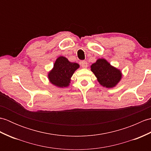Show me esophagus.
<instances>
[{
	"instance_id": "esophagus-1",
	"label": "esophagus",
	"mask_w": 151,
	"mask_h": 151,
	"mask_svg": "<svg viewBox=\"0 0 151 151\" xmlns=\"http://www.w3.org/2000/svg\"><path fill=\"white\" fill-rule=\"evenodd\" d=\"M81 64L83 68H86L88 67V62L86 61H82L81 62Z\"/></svg>"
}]
</instances>
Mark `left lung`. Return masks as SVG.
Listing matches in <instances>:
<instances>
[{
	"mask_svg": "<svg viewBox=\"0 0 151 151\" xmlns=\"http://www.w3.org/2000/svg\"><path fill=\"white\" fill-rule=\"evenodd\" d=\"M91 70L100 84L107 88H114L122 77L121 70L111 66L104 59H98L91 65Z\"/></svg>",
	"mask_w": 151,
	"mask_h": 151,
	"instance_id": "left-lung-1",
	"label": "left lung"
}]
</instances>
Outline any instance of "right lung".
Returning a JSON list of instances; mask_svg holds the SVG:
<instances>
[{
	"mask_svg": "<svg viewBox=\"0 0 151 151\" xmlns=\"http://www.w3.org/2000/svg\"><path fill=\"white\" fill-rule=\"evenodd\" d=\"M79 67L76 63L70 62L66 58L60 56L54 64L53 69L48 74L50 82L59 88L67 87L69 85L70 78Z\"/></svg>",
	"mask_w": 151,
	"mask_h": 151,
	"instance_id": "1",
	"label": "right lung"
}]
</instances>
